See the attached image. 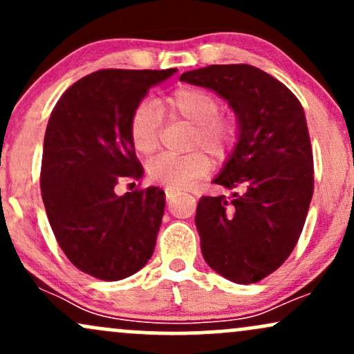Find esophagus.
<instances>
[{
	"mask_svg": "<svg viewBox=\"0 0 354 354\" xmlns=\"http://www.w3.org/2000/svg\"><path fill=\"white\" fill-rule=\"evenodd\" d=\"M174 194H176V191H174V189H169V188L166 189V198H168V200H171Z\"/></svg>",
	"mask_w": 354,
	"mask_h": 354,
	"instance_id": "34e87169",
	"label": "esophagus"
}]
</instances>
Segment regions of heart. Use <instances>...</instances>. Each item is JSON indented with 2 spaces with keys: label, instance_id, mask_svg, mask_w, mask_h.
Returning <instances> with one entry per match:
<instances>
[{
  "label": "heart",
  "instance_id": "1",
  "mask_svg": "<svg viewBox=\"0 0 354 354\" xmlns=\"http://www.w3.org/2000/svg\"><path fill=\"white\" fill-rule=\"evenodd\" d=\"M221 103L208 89L198 86H181L165 100L163 106L154 101H141L129 118L128 135L136 153L148 156L158 146L163 111L180 118L193 126L189 146L208 151L211 156L221 158L231 148L236 138V124L230 116L219 115ZM209 160L205 153L193 151L185 156L160 154L146 166L149 180L166 188H188L205 176L209 169Z\"/></svg>",
  "mask_w": 354,
  "mask_h": 354
}]
</instances>
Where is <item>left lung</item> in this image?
I'll return each instance as SVG.
<instances>
[{
  "mask_svg": "<svg viewBox=\"0 0 354 354\" xmlns=\"http://www.w3.org/2000/svg\"><path fill=\"white\" fill-rule=\"evenodd\" d=\"M180 80L228 101L238 123L236 145L213 180L231 196L198 203L203 258L230 281L256 283L286 261L310 208L315 178L303 106L251 64H211Z\"/></svg>",
  "mask_w": 354,
  "mask_h": 354,
  "instance_id": "left-lung-1",
  "label": "left lung"
}]
</instances>
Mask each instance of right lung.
<instances>
[{
    "instance_id": "right-lung-1",
    "label": "right lung",
    "mask_w": 354,
    "mask_h": 354,
    "mask_svg": "<svg viewBox=\"0 0 354 354\" xmlns=\"http://www.w3.org/2000/svg\"><path fill=\"white\" fill-rule=\"evenodd\" d=\"M176 70H101L76 81L53 108L43 145L41 196L56 241L83 273L120 281L151 258L165 213L158 186L123 196L140 180L129 118L149 88Z\"/></svg>"
}]
</instances>
